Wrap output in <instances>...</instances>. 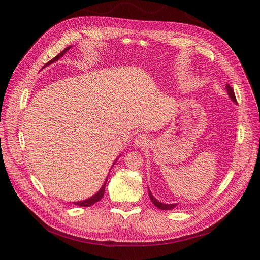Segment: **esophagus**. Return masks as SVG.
<instances>
[{
  "mask_svg": "<svg viewBox=\"0 0 260 260\" xmlns=\"http://www.w3.org/2000/svg\"><path fill=\"white\" fill-rule=\"evenodd\" d=\"M134 143H135V146H137V147H141V148L146 147L149 144V139L145 134H140L137 136V137H136Z\"/></svg>",
  "mask_w": 260,
  "mask_h": 260,
  "instance_id": "esophagus-1",
  "label": "esophagus"
}]
</instances>
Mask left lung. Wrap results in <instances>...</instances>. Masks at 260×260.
Listing matches in <instances>:
<instances>
[{"label":"left lung","mask_w":260,"mask_h":260,"mask_svg":"<svg viewBox=\"0 0 260 260\" xmlns=\"http://www.w3.org/2000/svg\"><path fill=\"white\" fill-rule=\"evenodd\" d=\"M226 91H228V94L230 95V98H231V100L233 101L234 103H236L237 104V101H236V97H235V92H234V89L232 88L229 84H226ZM148 194H149V198H151V200H152V202L155 204V207H157L158 209H160V210H173L176 206H177V203H172V204H167V203H162V202H160V201H158L153 195H152V193H151V190L148 189Z\"/></svg>","instance_id":"left-lung-1"}]
</instances>
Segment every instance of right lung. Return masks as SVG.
<instances>
[{
  "instance_id": "right-lung-1",
  "label": "right lung",
  "mask_w": 260,
  "mask_h": 260,
  "mask_svg": "<svg viewBox=\"0 0 260 260\" xmlns=\"http://www.w3.org/2000/svg\"><path fill=\"white\" fill-rule=\"evenodd\" d=\"M71 47L72 46H68V47H66L63 51H61L57 57H54L53 59H51L48 63H46L43 67H45V66H47V65H49V64H51V63H53V62H56V61H58L61 57H63V54L68 50V49H71ZM119 158V157H118ZM116 161H117V159H116ZM116 161L114 162V165L116 163ZM113 165V166H114ZM106 181H107V178H106V180H105V182H104V184L102 185V187L99 189V192L98 193H95L93 196H91V197H89L88 199H85V200H82V201H78V202H73L75 206H79V207H90V206H92V204H94L95 202H98V201H100L101 199H102V197H103V195H104V192H105V184H106Z\"/></svg>"
}]
</instances>
